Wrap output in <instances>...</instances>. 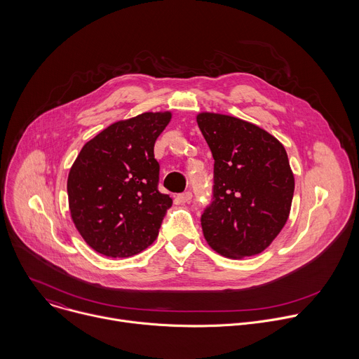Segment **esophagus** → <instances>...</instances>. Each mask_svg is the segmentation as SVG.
<instances>
[{
    "mask_svg": "<svg viewBox=\"0 0 359 359\" xmlns=\"http://www.w3.org/2000/svg\"><path fill=\"white\" fill-rule=\"evenodd\" d=\"M191 197H193L191 191H184V193H182V194H177V196H176V203H179V204H184V203H189V201L191 200Z\"/></svg>",
    "mask_w": 359,
    "mask_h": 359,
    "instance_id": "esophagus-1",
    "label": "esophagus"
}]
</instances>
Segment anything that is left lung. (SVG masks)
Here are the masks:
<instances>
[{
  "instance_id": "left-lung-1",
  "label": "left lung",
  "mask_w": 359,
  "mask_h": 359,
  "mask_svg": "<svg viewBox=\"0 0 359 359\" xmlns=\"http://www.w3.org/2000/svg\"><path fill=\"white\" fill-rule=\"evenodd\" d=\"M197 125L215 159L213 201L200 219L204 238L227 259L260 254L290 216L287 151L273 135L234 116L203 112Z\"/></svg>"
}]
</instances>
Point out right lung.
Listing matches in <instances>:
<instances>
[{"mask_svg":"<svg viewBox=\"0 0 359 359\" xmlns=\"http://www.w3.org/2000/svg\"><path fill=\"white\" fill-rule=\"evenodd\" d=\"M170 119V112H144L115 122L74 162L67 183L71 217L99 254L130 257L156 240L173 201L158 189L153 147Z\"/></svg>","mask_w":359,"mask_h":359,"instance_id":"1","label":"right lung"}]
</instances>
